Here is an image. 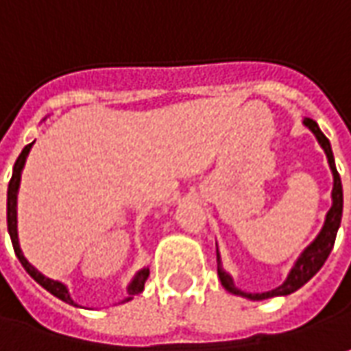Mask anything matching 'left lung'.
Here are the masks:
<instances>
[{
    "mask_svg": "<svg viewBox=\"0 0 351 351\" xmlns=\"http://www.w3.org/2000/svg\"><path fill=\"white\" fill-rule=\"evenodd\" d=\"M303 124L317 136L319 139L320 147L326 153V159H328V165H330V171H332L334 176V186H332V208L326 213V219H324V225L320 229V233L317 235V239L308 245L301 256L297 258L295 266L291 268V272L287 276L284 284L280 287H276L272 291H264V293H247V291H241L239 287H235L233 284V278L229 274L225 272L221 268V262H219V252H217V276L221 280V285H223L227 291L235 293V295L247 297V299H252V301H262V299H270V297L278 295H289L297 291L299 287L307 284L308 280L319 272L322 268V264L326 262L330 250L334 247V241H336V233H338V227H340V221H342V208H344V194H342V180H340V175L336 171V165H334V155L332 147H330V141L328 138L320 132L319 124L311 118H305Z\"/></svg>",
    "mask_w": 351,
    "mask_h": 351,
    "instance_id": "1",
    "label": "left lung"
}]
</instances>
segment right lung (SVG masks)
Returning a JSON list of instances; mask_svg holds the SVG:
<instances>
[{"label":"right lung","mask_w":351,"mask_h":351,"mask_svg":"<svg viewBox=\"0 0 351 351\" xmlns=\"http://www.w3.org/2000/svg\"><path fill=\"white\" fill-rule=\"evenodd\" d=\"M32 143L29 145H25V149L21 152V155L17 157V161H15V167H13V175H11V180H9V188H7V229H9V237H11V243H13V248H15V254H17L19 262L23 264V268L27 270V272L31 274V278L34 282H38V284L43 285L46 291H50L52 295L58 297V299H62V301H66L69 305H75V301L69 297V291H67V287L62 282H56V280H50V278H46L44 274H40L34 266H32L29 260L23 256V250L19 247V237H17V192H19V182H21V171H23V167H25V161H27V155L31 152ZM149 278V268H143V270H139L136 276H134V280H132V284L128 285V295L124 301H130L134 295H138L143 291V287H145V280ZM77 307V305H75Z\"/></svg>","instance_id":"obj_1"}]
</instances>
